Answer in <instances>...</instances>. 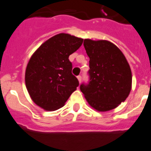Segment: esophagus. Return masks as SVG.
I'll return each instance as SVG.
<instances>
[{
    "mask_svg": "<svg viewBox=\"0 0 151 151\" xmlns=\"http://www.w3.org/2000/svg\"><path fill=\"white\" fill-rule=\"evenodd\" d=\"M77 79H78V81H79V83H81V80H82V77H81V75L77 76Z\"/></svg>",
    "mask_w": 151,
    "mask_h": 151,
    "instance_id": "34e87169",
    "label": "esophagus"
}]
</instances>
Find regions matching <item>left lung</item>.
Listing matches in <instances>:
<instances>
[{
	"label": "left lung",
	"instance_id": "1",
	"mask_svg": "<svg viewBox=\"0 0 151 151\" xmlns=\"http://www.w3.org/2000/svg\"><path fill=\"white\" fill-rule=\"evenodd\" d=\"M90 58V81L80 86L90 106L99 112L116 108L132 90V70L122 51L106 40L84 39Z\"/></svg>",
	"mask_w": 151,
	"mask_h": 151
}]
</instances>
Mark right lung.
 I'll return each mask as SVG.
<instances>
[{"instance_id":"1","label":"right lung","mask_w":151,"mask_h":151,"mask_svg":"<svg viewBox=\"0 0 151 151\" xmlns=\"http://www.w3.org/2000/svg\"><path fill=\"white\" fill-rule=\"evenodd\" d=\"M83 41L69 34H58L42 44L30 58L25 82L30 97L39 107L46 111L61 108L79 86L68 58Z\"/></svg>"}]
</instances>
